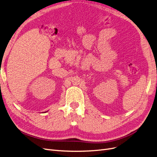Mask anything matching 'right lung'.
<instances>
[{"label": "right lung", "mask_w": 157, "mask_h": 157, "mask_svg": "<svg viewBox=\"0 0 157 157\" xmlns=\"http://www.w3.org/2000/svg\"><path fill=\"white\" fill-rule=\"evenodd\" d=\"M46 112H47V111H46Z\"/></svg>", "instance_id": "right-lung-1"}]
</instances>
